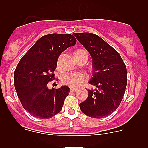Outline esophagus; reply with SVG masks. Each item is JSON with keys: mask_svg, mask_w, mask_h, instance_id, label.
I'll return each mask as SVG.
<instances>
[{"mask_svg": "<svg viewBox=\"0 0 148 148\" xmlns=\"http://www.w3.org/2000/svg\"><path fill=\"white\" fill-rule=\"evenodd\" d=\"M77 90L76 88H74V87H70V92H75Z\"/></svg>", "mask_w": 148, "mask_h": 148, "instance_id": "esophagus-1", "label": "esophagus"}]
</instances>
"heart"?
I'll return each instance as SVG.
<instances>
[{
	"instance_id": "1",
	"label": "heart",
	"mask_w": 148,
	"mask_h": 148,
	"mask_svg": "<svg viewBox=\"0 0 148 148\" xmlns=\"http://www.w3.org/2000/svg\"><path fill=\"white\" fill-rule=\"evenodd\" d=\"M87 75L83 73H69L63 75L61 81L65 85L77 87L84 82L87 81Z\"/></svg>"
}]
</instances>
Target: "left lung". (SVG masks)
Listing matches in <instances>:
<instances>
[{
  "label": "left lung",
  "instance_id": "1",
  "mask_svg": "<svg viewBox=\"0 0 148 148\" xmlns=\"http://www.w3.org/2000/svg\"><path fill=\"white\" fill-rule=\"evenodd\" d=\"M92 56V78L88 97L79 104L89 117L101 119L114 112L121 102L127 86V69L119 53L97 35L74 33Z\"/></svg>",
  "mask_w": 148,
  "mask_h": 148
}]
</instances>
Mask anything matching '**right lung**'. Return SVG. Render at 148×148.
Masks as SVG:
<instances>
[{
	"instance_id": "add662e5",
	"label": "right lung",
	"mask_w": 148,
	"mask_h": 148,
	"mask_svg": "<svg viewBox=\"0 0 148 148\" xmlns=\"http://www.w3.org/2000/svg\"><path fill=\"white\" fill-rule=\"evenodd\" d=\"M70 34H49L35 42L20 60L14 73L17 94L22 106L38 119H49L60 113L70 88L63 86L49 90L48 82L54 80L60 55L75 45Z\"/></svg>"
}]
</instances>
